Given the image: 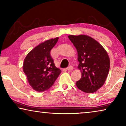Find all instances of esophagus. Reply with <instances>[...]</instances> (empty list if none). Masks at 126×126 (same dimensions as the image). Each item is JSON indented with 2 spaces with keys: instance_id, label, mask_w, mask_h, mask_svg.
Returning a JSON list of instances; mask_svg holds the SVG:
<instances>
[{
  "instance_id": "1",
  "label": "esophagus",
  "mask_w": 126,
  "mask_h": 126,
  "mask_svg": "<svg viewBox=\"0 0 126 126\" xmlns=\"http://www.w3.org/2000/svg\"><path fill=\"white\" fill-rule=\"evenodd\" d=\"M67 69H68V70H72L73 69V67L70 65V66H69V67H68V68H67Z\"/></svg>"
}]
</instances>
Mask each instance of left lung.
Returning <instances> with one entry per match:
<instances>
[{"mask_svg": "<svg viewBox=\"0 0 126 126\" xmlns=\"http://www.w3.org/2000/svg\"><path fill=\"white\" fill-rule=\"evenodd\" d=\"M68 38L77 49L78 68L82 73L76 86L88 94L96 92L104 84L109 72L110 61L107 52L89 36L69 35Z\"/></svg>", "mask_w": 126, "mask_h": 126, "instance_id": "8db88e82", "label": "left lung"}]
</instances>
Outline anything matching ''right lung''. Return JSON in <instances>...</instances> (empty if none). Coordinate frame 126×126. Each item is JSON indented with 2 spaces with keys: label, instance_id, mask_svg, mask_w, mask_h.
Returning <instances> with one entry per match:
<instances>
[{
  "label": "right lung",
  "instance_id": "1",
  "mask_svg": "<svg viewBox=\"0 0 126 126\" xmlns=\"http://www.w3.org/2000/svg\"><path fill=\"white\" fill-rule=\"evenodd\" d=\"M58 38L41 43L26 57L23 65V72L29 84L37 92L47 90L54 84L61 70L56 68L50 51L56 45Z\"/></svg>",
  "mask_w": 126,
  "mask_h": 126
}]
</instances>
